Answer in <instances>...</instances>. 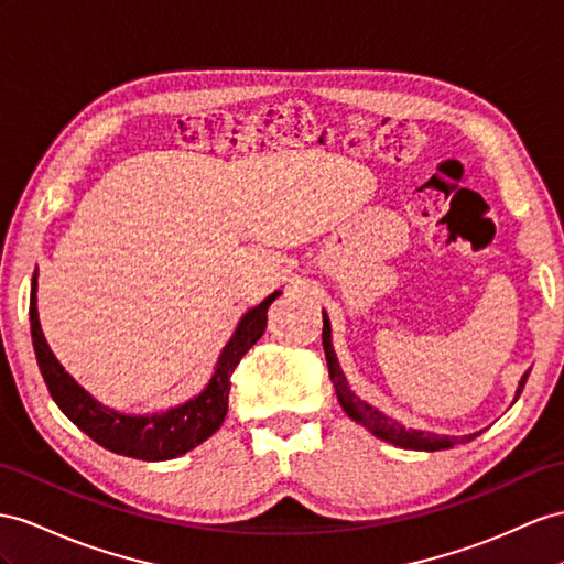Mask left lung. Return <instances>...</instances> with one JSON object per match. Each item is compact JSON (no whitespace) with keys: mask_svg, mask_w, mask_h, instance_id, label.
<instances>
[{"mask_svg":"<svg viewBox=\"0 0 564 564\" xmlns=\"http://www.w3.org/2000/svg\"><path fill=\"white\" fill-rule=\"evenodd\" d=\"M322 340H324V352H326V362H328V373H330V381H334V388H336V395H338V402L340 408L345 410V414L350 416L352 422L362 424L365 429H369L373 436L386 441V443H393L398 447H405V451H426V453H433V451H447V447H453L457 443H467L471 438L479 436V433H469V436L465 438H451V436H438V433H431V431H420V429H408L402 426L400 422L391 420V416H386L383 412H379L377 408H371L369 402L359 400L352 391L348 381H345V373L338 365V357L334 352V343H330V322H328V314L324 312V334H322ZM529 379V371L522 377V381H519L517 386V393H514V400L519 398V393L524 391V383Z\"/></svg>","mask_w":564,"mask_h":564,"instance_id":"left-lung-1","label":"left lung"}]
</instances>
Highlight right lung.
Returning <instances> with one entry per match:
<instances>
[{"label": "right lung", "instance_id": "add662e5", "mask_svg": "<svg viewBox=\"0 0 564 564\" xmlns=\"http://www.w3.org/2000/svg\"><path fill=\"white\" fill-rule=\"evenodd\" d=\"M281 295L273 291L269 297L259 302L257 307L248 310L228 338L224 350L216 359V367L209 383L202 388V393L181 402L176 408L150 414H126L111 410L95 400L76 379L59 365L50 345L45 340L37 316V271L31 285V336L37 357V367L42 371L52 400L59 410L74 422L83 433L99 443L107 451L135 457L144 462H162L181 457L193 451L199 443H205L212 433L219 431L228 412V391L230 373L238 367L242 355L262 338L267 328V310L271 302Z\"/></svg>", "mask_w": 564, "mask_h": 564}]
</instances>
